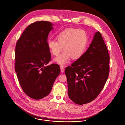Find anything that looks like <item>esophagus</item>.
I'll use <instances>...</instances> for the list:
<instances>
[{
    "label": "esophagus",
    "instance_id": "1",
    "mask_svg": "<svg viewBox=\"0 0 125 125\" xmlns=\"http://www.w3.org/2000/svg\"><path fill=\"white\" fill-rule=\"evenodd\" d=\"M60 68H61V72L63 73V72H64V67L63 66H62V65L60 66Z\"/></svg>",
    "mask_w": 125,
    "mask_h": 125
}]
</instances>
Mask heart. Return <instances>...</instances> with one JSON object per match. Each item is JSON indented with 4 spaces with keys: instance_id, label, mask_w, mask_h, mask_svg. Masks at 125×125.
<instances>
[{
    "instance_id": "1",
    "label": "heart",
    "mask_w": 125,
    "mask_h": 125,
    "mask_svg": "<svg viewBox=\"0 0 125 125\" xmlns=\"http://www.w3.org/2000/svg\"><path fill=\"white\" fill-rule=\"evenodd\" d=\"M55 40H49L48 47L54 56L59 55L64 52L55 61L61 65L68 63L70 59L73 60L80 58L85 52L89 43V36L83 30L73 28H67L60 33Z\"/></svg>"
}]
</instances>
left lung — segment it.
I'll return each instance as SVG.
<instances>
[{
    "instance_id": "left-lung-1",
    "label": "left lung",
    "mask_w": 125,
    "mask_h": 125,
    "mask_svg": "<svg viewBox=\"0 0 125 125\" xmlns=\"http://www.w3.org/2000/svg\"><path fill=\"white\" fill-rule=\"evenodd\" d=\"M109 63L106 46L98 31L88 50L65 69L68 94L73 102L82 105L97 97L107 81Z\"/></svg>"
}]
</instances>
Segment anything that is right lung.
<instances>
[{
    "mask_svg": "<svg viewBox=\"0 0 125 125\" xmlns=\"http://www.w3.org/2000/svg\"><path fill=\"white\" fill-rule=\"evenodd\" d=\"M53 24L37 21L28 25L17 41L15 70L19 83L29 97L39 100L48 96L61 70L56 63L46 66L51 60L48 36Z\"/></svg>",
    "mask_w": 125,
    "mask_h": 125,
    "instance_id": "1",
    "label": "right lung"
}]
</instances>
